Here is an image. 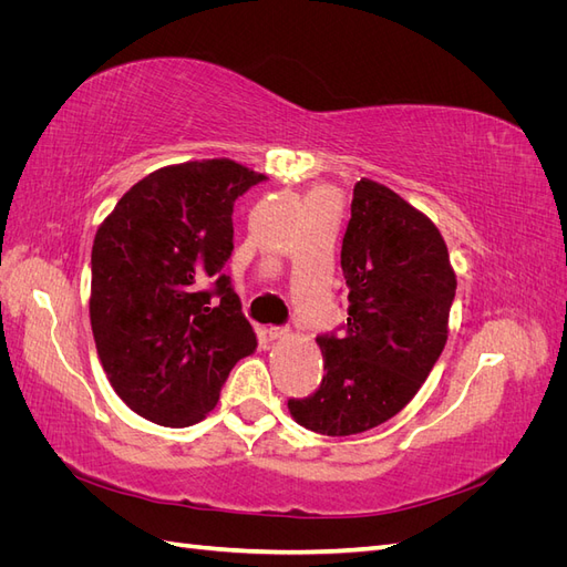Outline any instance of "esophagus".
<instances>
[{
    "label": "esophagus",
    "instance_id": "obj_1",
    "mask_svg": "<svg viewBox=\"0 0 567 567\" xmlns=\"http://www.w3.org/2000/svg\"><path fill=\"white\" fill-rule=\"evenodd\" d=\"M286 336H288L286 326H269V329H267V338H269V340H281V338H286Z\"/></svg>",
    "mask_w": 567,
    "mask_h": 567
}]
</instances>
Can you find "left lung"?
<instances>
[{
	"instance_id": "left-lung-1",
	"label": "left lung",
	"mask_w": 567,
	"mask_h": 567,
	"mask_svg": "<svg viewBox=\"0 0 567 567\" xmlns=\"http://www.w3.org/2000/svg\"><path fill=\"white\" fill-rule=\"evenodd\" d=\"M340 267L348 321L317 336L319 388L288 400L300 425L333 437L371 431L411 402L447 342L456 296L437 227L371 179L354 186Z\"/></svg>"
}]
</instances>
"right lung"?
I'll use <instances>...</instances> for the list:
<instances>
[{"label":"right lung","mask_w":567,"mask_h":567,"mask_svg":"<svg viewBox=\"0 0 567 567\" xmlns=\"http://www.w3.org/2000/svg\"><path fill=\"white\" fill-rule=\"evenodd\" d=\"M262 179L234 161L169 165L136 182L96 231V352L117 398L153 423L205 419L257 346L221 269L234 250V203Z\"/></svg>","instance_id":"1"}]
</instances>
